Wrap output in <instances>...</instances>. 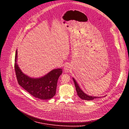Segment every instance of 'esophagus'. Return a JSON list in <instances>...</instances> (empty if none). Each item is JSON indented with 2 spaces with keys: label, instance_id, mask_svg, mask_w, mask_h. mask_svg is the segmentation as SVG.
<instances>
[{
  "label": "esophagus",
  "instance_id": "34e87169",
  "mask_svg": "<svg viewBox=\"0 0 129 129\" xmlns=\"http://www.w3.org/2000/svg\"><path fill=\"white\" fill-rule=\"evenodd\" d=\"M71 69V67H70V66L69 65H66L65 66H64V71L66 72H69Z\"/></svg>",
  "mask_w": 129,
  "mask_h": 129
}]
</instances>
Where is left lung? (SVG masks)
<instances>
[{
    "label": "left lung",
    "instance_id": "obj_1",
    "mask_svg": "<svg viewBox=\"0 0 129 129\" xmlns=\"http://www.w3.org/2000/svg\"><path fill=\"white\" fill-rule=\"evenodd\" d=\"M73 82H74V83H75V85L76 91L77 92V94H78V96H79V98H80L82 100H87V101H91V100H94L95 99H97V98H100V97H95V96L94 97V96H89V95H88L87 94H85L84 92L80 89V87L78 85V84L76 82V81L75 80V79L73 78Z\"/></svg>",
    "mask_w": 129,
    "mask_h": 129
}]
</instances>
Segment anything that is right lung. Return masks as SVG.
I'll use <instances>...</instances> for the list:
<instances>
[{"label": "right lung", "instance_id": "right-lung-1", "mask_svg": "<svg viewBox=\"0 0 129 129\" xmlns=\"http://www.w3.org/2000/svg\"><path fill=\"white\" fill-rule=\"evenodd\" d=\"M17 50L15 59V70L19 85L31 95L40 100L52 98L56 92L57 82L62 73L61 68L53 69L39 79H33L24 75L17 64Z\"/></svg>", "mask_w": 129, "mask_h": 129}]
</instances>
